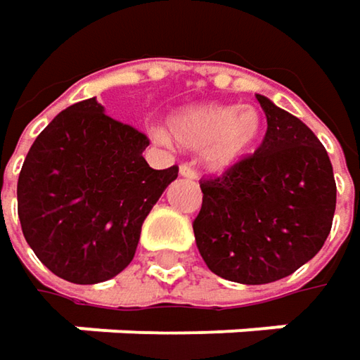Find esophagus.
Returning a JSON list of instances; mask_svg holds the SVG:
<instances>
[{
  "label": "esophagus",
  "instance_id": "1",
  "mask_svg": "<svg viewBox=\"0 0 360 360\" xmlns=\"http://www.w3.org/2000/svg\"><path fill=\"white\" fill-rule=\"evenodd\" d=\"M178 172H180V176H182V178H190V180H196V178H198V174H196V170H194L190 164H182Z\"/></svg>",
  "mask_w": 360,
  "mask_h": 360
}]
</instances>
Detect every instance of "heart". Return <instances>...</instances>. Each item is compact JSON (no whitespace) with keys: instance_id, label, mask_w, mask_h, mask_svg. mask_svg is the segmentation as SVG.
Listing matches in <instances>:
<instances>
[{"instance_id":"heart-1","label":"heart","mask_w":360,"mask_h":360,"mask_svg":"<svg viewBox=\"0 0 360 360\" xmlns=\"http://www.w3.org/2000/svg\"><path fill=\"white\" fill-rule=\"evenodd\" d=\"M263 119L251 105L192 103L168 117V131L184 148H200V158L210 170L225 172L241 164L253 152ZM152 137L168 143V134L153 127Z\"/></svg>"}]
</instances>
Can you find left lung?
<instances>
[{
	"label": "left lung",
	"mask_w": 360,
	"mask_h": 360,
	"mask_svg": "<svg viewBox=\"0 0 360 360\" xmlns=\"http://www.w3.org/2000/svg\"><path fill=\"white\" fill-rule=\"evenodd\" d=\"M267 117L259 150L200 180L196 247L212 274L259 285L292 276L326 241L336 208L333 164L312 129L257 95Z\"/></svg>",
	"instance_id": "8db88e82"
}]
</instances>
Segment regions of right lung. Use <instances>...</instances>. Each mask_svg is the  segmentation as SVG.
I'll return each instance as SVG.
<instances>
[{"mask_svg":"<svg viewBox=\"0 0 360 360\" xmlns=\"http://www.w3.org/2000/svg\"><path fill=\"white\" fill-rule=\"evenodd\" d=\"M148 146L95 97L66 107L36 137L18 178V217L54 276L89 285L131 263L146 217L178 178L176 166L150 168Z\"/></svg>","mask_w":360,"mask_h":360,"instance_id":"obj_1","label":"right lung"}]
</instances>
